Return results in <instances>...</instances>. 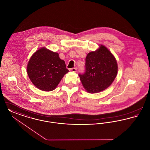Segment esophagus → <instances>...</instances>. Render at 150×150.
<instances>
[{
  "mask_svg": "<svg viewBox=\"0 0 150 150\" xmlns=\"http://www.w3.org/2000/svg\"><path fill=\"white\" fill-rule=\"evenodd\" d=\"M69 70H70V71L76 72V71H77V69H76V68H71V69H70Z\"/></svg>",
  "mask_w": 150,
  "mask_h": 150,
  "instance_id": "34e87169",
  "label": "esophagus"
}]
</instances>
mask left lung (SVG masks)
<instances>
[{
    "label": "left lung",
    "instance_id": "8db88e82",
    "mask_svg": "<svg viewBox=\"0 0 150 150\" xmlns=\"http://www.w3.org/2000/svg\"><path fill=\"white\" fill-rule=\"evenodd\" d=\"M118 67L114 55L103 45L89 52L86 58V71L79 76L86 91L96 93L104 91L112 83Z\"/></svg>",
    "mask_w": 150,
    "mask_h": 150
}]
</instances>
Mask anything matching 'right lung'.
I'll return each mask as SVG.
<instances>
[{
	"label": "right lung",
	"mask_w": 150,
	"mask_h": 150,
	"mask_svg": "<svg viewBox=\"0 0 150 150\" xmlns=\"http://www.w3.org/2000/svg\"><path fill=\"white\" fill-rule=\"evenodd\" d=\"M69 72L59 54L43 47L32 55L27 66L29 78L36 88L43 91L56 88L64 75Z\"/></svg>",
	"instance_id": "add662e5"
}]
</instances>
